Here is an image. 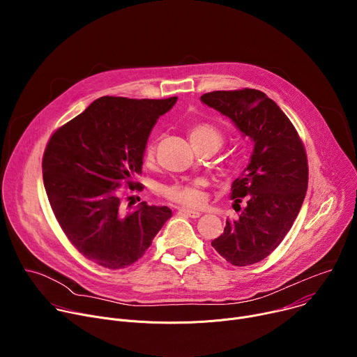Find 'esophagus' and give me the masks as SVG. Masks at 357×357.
I'll return each mask as SVG.
<instances>
[{"instance_id": "obj_1", "label": "esophagus", "mask_w": 357, "mask_h": 357, "mask_svg": "<svg viewBox=\"0 0 357 357\" xmlns=\"http://www.w3.org/2000/svg\"><path fill=\"white\" fill-rule=\"evenodd\" d=\"M178 212H179V215H183V216H188V218H192V219H197V218H200V212L189 211V209H185V208L178 209Z\"/></svg>"}]
</instances>
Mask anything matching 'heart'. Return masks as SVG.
<instances>
[{
  "mask_svg": "<svg viewBox=\"0 0 357 357\" xmlns=\"http://www.w3.org/2000/svg\"><path fill=\"white\" fill-rule=\"evenodd\" d=\"M189 139L195 149H200L203 146H216L219 148L223 144L222 131L211 124V123H196L189 131ZM157 141L152 139L146 144L144 149V160L146 164L154 162L157 155ZM161 193L165 199L181 205L183 208H200L206 202L205 183L200 181H189V182H172L169 185H164Z\"/></svg>",
  "mask_w": 357,
  "mask_h": 357,
  "instance_id": "b5f03b06",
  "label": "heart"
}]
</instances>
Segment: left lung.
Instances as JSON below:
<instances>
[{
	"instance_id": "obj_1",
	"label": "left lung",
	"mask_w": 357,
	"mask_h": 357,
	"mask_svg": "<svg viewBox=\"0 0 357 357\" xmlns=\"http://www.w3.org/2000/svg\"><path fill=\"white\" fill-rule=\"evenodd\" d=\"M200 98L254 141L248 167L231 185L234 206L240 211L244 200L245 208L237 220H226L212 245L236 267L256 264L280 245L299 213L308 189L307 151L289 119L260 90H216Z\"/></svg>"
}]
</instances>
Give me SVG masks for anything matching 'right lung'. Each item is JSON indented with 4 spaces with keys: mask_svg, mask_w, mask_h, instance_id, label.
I'll return each instance as SVG.
<instances>
[{
    "mask_svg": "<svg viewBox=\"0 0 357 357\" xmlns=\"http://www.w3.org/2000/svg\"><path fill=\"white\" fill-rule=\"evenodd\" d=\"M178 97L127 98L105 96L50 135L42 158L43 185L52 212L87 260L120 270L142 257L165 222L167 206L141 202L123 206L126 192L142 190L148 135Z\"/></svg>",
    "mask_w": 357,
    "mask_h": 357,
    "instance_id": "add662e5",
    "label": "right lung"
}]
</instances>
